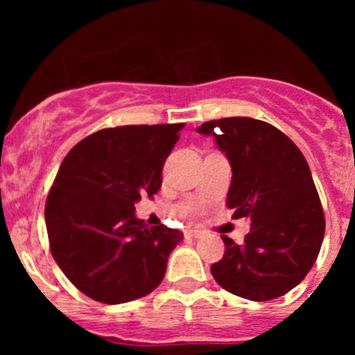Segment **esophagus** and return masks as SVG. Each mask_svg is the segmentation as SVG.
Masks as SVG:
<instances>
[{
    "label": "esophagus",
    "instance_id": "34e87169",
    "mask_svg": "<svg viewBox=\"0 0 355 355\" xmlns=\"http://www.w3.org/2000/svg\"><path fill=\"white\" fill-rule=\"evenodd\" d=\"M203 235L202 230H197V229H187L185 230V237H191V239H200Z\"/></svg>",
    "mask_w": 355,
    "mask_h": 355
}]
</instances>
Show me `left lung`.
<instances>
[{
    "label": "left lung",
    "mask_w": 355,
    "mask_h": 355,
    "mask_svg": "<svg viewBox=\"0 0 355 355\" xmlns=\"http://www.w3.org/2000/svg\"><path fill=\"white\" fill-rule=\"evenodd\" d=\"M198 132L214 135L230 160L232 218L250 220L240 245L222 235L225 254L211 275L230 294L255 302L287 294L312 268L325 232L307 160L285 133L255 118H220Z\"/></svg>",
    "instance_id": "1"
}]
</instances>
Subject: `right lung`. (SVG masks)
<instances>
[{"label":"right lung","instance_id":"1","mask_svg":"<svg viewBox=\"0 0 355 355\" xmlns=\"http://www.w3.org/2000/svg\"><path fill=\"white\" fill-rule=\"evenodd\" d=\"M183 123L103 128L78 141L56 173L46 205L53 259L67 279L103 304L155 291L180 230L148 227L135 203L160 190L166 157Z\"/></svg>","mask_w":355,"mask_h":355}]
</instances>
